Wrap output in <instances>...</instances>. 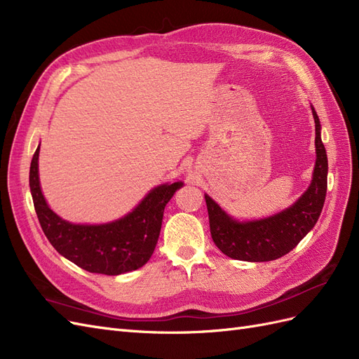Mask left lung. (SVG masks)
I'll list each match as a JSON object with an SVG mask.
<instances>
[{"mask_svg": "<svg viewBox=\"0 0 359 359\" xmlns=\"http://www.w3.org/2000/svg\"><path fill=\"white\" fill-rule=\"evenodd\" d=\"M313 118L316 124V166L309 190L290 208L265 220L240 223L232 220L208 194H205L212 241L226 256L247 262L278 259L295 248L316 224L327 196L328 158L320 139V123L314 109Z\"/></svg>", "mask_w": 359, "mask_h": 359, "instance_id": "left-lung-1", "label": "left lung"}]
</instances>
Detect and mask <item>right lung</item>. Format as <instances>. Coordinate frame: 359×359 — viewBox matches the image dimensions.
Instances as JSON below:
<instances>
[{"label": "right lung", "mask_w": 359, "mask_h": 359, "mask_svg": "<svg viewBox=\"0 0 359 359\" xmlns=\"http://www.w3.org/2000/svg\"><path fill=\"white\" fill-rule=\"evenodd\" d=\"M39 151L29 168V189L43 232L60 255L85 271L118 276L144 266L153 255L163 220V211L182 182L163 184L124 219L88 226L72 224L53 212L43 198L39 182Z\"/></svg>", "instance_id": "1"}]
</instances>
